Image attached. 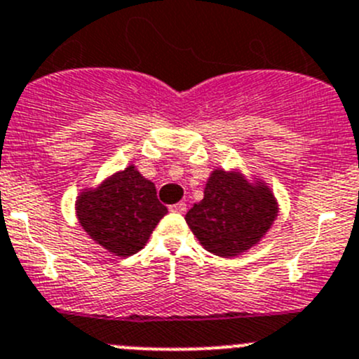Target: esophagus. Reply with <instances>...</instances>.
<instances>
[{
    "instance_id": "1",
    "label": "esophagus",
    "mask_w": 359,
    "mask_h": 359,
    "mask_svg": "<svg viewBox=\"0 0 359 359\" xmlns=\"http://www.w3.org/2000/svg\"><path fill=\"white\" fill-rule=\"evenodd\" d=\"M170 210H172V212H177V214H182L184 210H186V203L179 202V203H175V205H170Z\"/></svg>"
}]
</instances>
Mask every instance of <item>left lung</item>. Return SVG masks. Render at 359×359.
<instances>
[{"label":"left lung","instance_id":"8db88e82","mask_svg":"<svg viewBox=\"0 0 359 359\" xmlns=\"http://www.w3.org/2000/svg\"><path fill=\"white\" fill-rule=\"evenodd\" d=\"M278 212L280 205L266 180L248 179L243 168H214L203 198L191 207L186 223L207 251L233 259L266 237Z\"/></svg>","mask_w":359,"mask_h":359}]
</instances>
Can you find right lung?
<instances>
[{
	"label": "right lung",
	"mask_w": 359,
	"mask_h": 359,
	"mask_svg": "<svg viewBox=\"0 0 359 359\" xmlns=\"http://www.w3.org/2000/svg\"><path fill=\"white\" fill-rule=\"evenodd\" d=\"M168 209L157 200L156 184L134 164L111 173L76 198V217L90 239L115 257L138 253Z\"/></svg>",
	"instance_id": "1"
}]
</instances>
